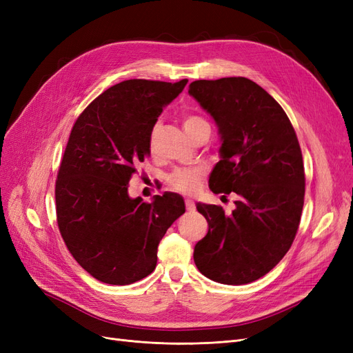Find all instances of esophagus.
Listing matches in <instances>:
<instances>
[{
  "mask_svg": "<svg viewBox=\"0 0 353 353\" xmlns=\"http://www.w3.org/2000/svg\"><path fill=\"white\" fill-rule=\"evenodd\" d=\"M185 208H187V210H188V212H194V210H196L194 201L191 200V199H185Z\"/></svg>",
  "mask_w": 353,
  "mask_h": 353,
  "instance_id": "esophagus-1",
  "label": "esophagus"
}]
</instances>
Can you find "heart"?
Listing matches in <instances>:
<instances>
[{"mask_svg": "<svg viewBox=\"0 0 353 353\" xmlns=\"http://www.w3.org/2000/svg\"><path fill=\"white\" fill-rule=\"evenodd\" d=\"M183 126L185 132L190 135H193L197 132L201 128H210L209 122L206 119H203L200 116L196 114H185L183 119ZM159 126H156L153 130V137L157 132ZM203 178V170L199 168H183V169H176L172 174L169 175V184L174 190L179 191V193H185L191 194L197 191L200 187Z\"/></svg>", "mask_w": 353, "mask_h": 353, "instance_id": "1", "label": "heart"}]
</instances>
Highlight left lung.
Returning a JSON list of instances; mask_svg holds the SVG:
<instances>
[{
    "instance_id": "left-lung-1",
    "label": "left lung",
    "mask_w": 353,
    "mask_h": 353,
    "mask_svg": "<svg viewBox=\"0 0 353 353\" xmlns=\"http://www.w3.org/2000/svg\"><path fill=\"white\" fill-rule=\"evenodd\" d=\"M188 92L213 117L222 143L209 187L239 196L231 215L197 203L209 231L194 263L216 283L248 284L268 274L296 237L305 199L301 145L281 105L248 78L200 79Z\"/></svg>"
}]
</instances>
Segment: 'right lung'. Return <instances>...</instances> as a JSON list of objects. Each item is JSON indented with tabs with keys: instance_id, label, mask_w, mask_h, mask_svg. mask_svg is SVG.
Returning a JSON list of instances; mask_svg holds the SVG:
<instances>
[{
	"instance_id": "right-lung-1",
	"label": "right lung",
	"mask_w": 353,
	"mask_h": 353,
	"mask_svg": "<svg viewBox=\"0 0 353 353\" xmlns=\"http://www.w3.org/2000/svg\"><path fill=\"white\" fill-rule=\"evenodd\" d=\"M187 82L116 83L72 128L56 181L57 223L74 261L101 283L126 285L150 275L160 240L185 212L176 193L145 203L130 197L128 184L150 154L159 114Z\"/></svg>"
}]
</instances>
